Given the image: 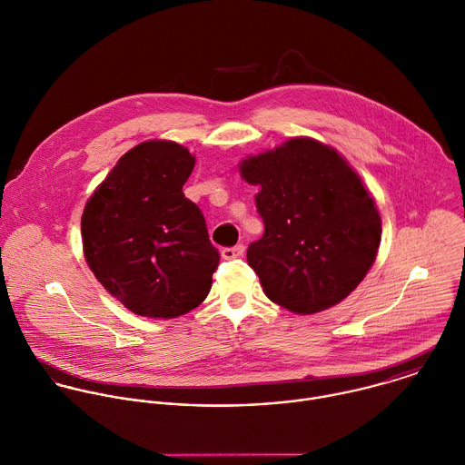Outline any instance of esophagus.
Wrapping results in <instances>:
<instances>
[{
	"instance_id": "1",
	"label": "esophagus",
	"mask_w": 465,
	"mask_h": 465,
	"mask_svg": "<svg viewBox=\"0 0 465 465\" xmlns=\"http://www.w3.org/2000/svg\"><path fill=\"white\" fill-rule=\"evenodd\" d=\"M243 251H245V247L240 243V245H234V247H225L222 251V256L225 260H234V258H240L243 254Z\"/></svg>"
}]
</instances>
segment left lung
I'll return each instance as SVG.
<instances>
[{
	"label": "left lung",
	"mask_w": 465,
	"mask_h": 465,
	"mask_svg": "<svg viewBox=\"0 0 465 465\" xmlns=\"http://www.w3.org/2000/svg\"><path fill=\"white\" fill-rule=\"evenodd\" d=\"M242 178L258 185L265 232L247 249L267 298L314 314L347 298L376 260L381 220L361 178L329 145L292 138L249 156Z\"/></svg>",
	"instance_id": "left-lung-1"
}]
</instances>
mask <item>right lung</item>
Listing matches in <instances>:
<instances>
[{
  "label": "right lung",
  "mask_w": 465,
  "mask_h": 465,
  "mask_svg": "<svg viewBox=\"0 0 465 465\" xmlns=\"http://www.w3.org/2000/svg\"><path fill=\"white\" fill-rule=\"evenodd\" d=\"M194 163L176 142H143L118 160L84 209L91 271L138 316H182L211 291L220 252L200 207L183 194Z\"/></svg>",
  "instance_id": "obj_1"
}]
</instances>
